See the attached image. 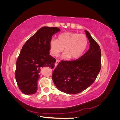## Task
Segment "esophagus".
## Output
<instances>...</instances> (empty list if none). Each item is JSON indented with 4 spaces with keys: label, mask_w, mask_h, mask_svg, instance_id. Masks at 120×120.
I'll list each match as a JSON object with an SVG mask.
<instances>
[{
    "label": "esophagus",
    "mask_w": 120,
    "mask_h": 120,
    "mask_svg": "<svg viewBox=\"0 0 120 120\" xmlns=\"http://www.w3.org/2000/svg\"><path fill=\"white\" fill-rule=\"evenodd\" d=\"M58 64H59V61H58V60H56V63L54 64V68H56V67L57 66Z\"/></svg>",
    "instance_id": "esophagus-1"
}]
</instances>
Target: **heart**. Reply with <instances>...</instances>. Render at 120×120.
<instances>
[{
    "mask_svg": "<svg viewBox=\"0 0 120 120\" xmlns=\"http://www.w3.org/2000/svg\"><path fill=\"white\" fill-rule=\"evenodd\" d=\"M88 45V38L83 34L67 32L58 36L57 39H52L49 42L50 52L52 55L57 56L63 52H65L61 57L67 60L78 59L84 52Z\"/></svg>",
    "mask_w": 120,
    "mask_h": 120,
    "instance_id": "obj_1",
    "label": "heart"
}]
</instances>
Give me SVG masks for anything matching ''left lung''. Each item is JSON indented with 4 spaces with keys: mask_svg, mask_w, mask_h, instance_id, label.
I'll use <instances>...</instances> for the list:
<instances>
[{
    "mask_svg": "<svg viewBox=\"0 0 120 120\" xmlns=\"http://www.w3.org/2000/svg\"><path fill=\"white\" fill-rule=\"evenodd\" d=\"M85 31L90 42L89 50L77 60H62L53 72L54 85L60 91L68 94H78L88 88L96 80L101 68L100 46Z\"/></svg>",
    "mask_w": 120,
    "mask_h": 120,
    "instance_id": "1",
    "label": "left lung"
}]
</instances>
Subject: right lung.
I'll return each instance as SVG.
<instances>
[{"instance_id": "obj_1", "label": "right lung", "mask_w": 120, "mask_h": 120, "mask_svg": "<svg viewBox=\"0 0 120 120\" xmlns=\"http://www.w3.org/2000/svg\"><path fill=\"white\" fill-rule=\"evenodd\" d=\"M60 31L56 27H42L25 43L17 58L15 79L20 90L25 95L38 90L41 68L54 67L56 60L49 54L52 35Z\"/></svg>"}]
</instances>
